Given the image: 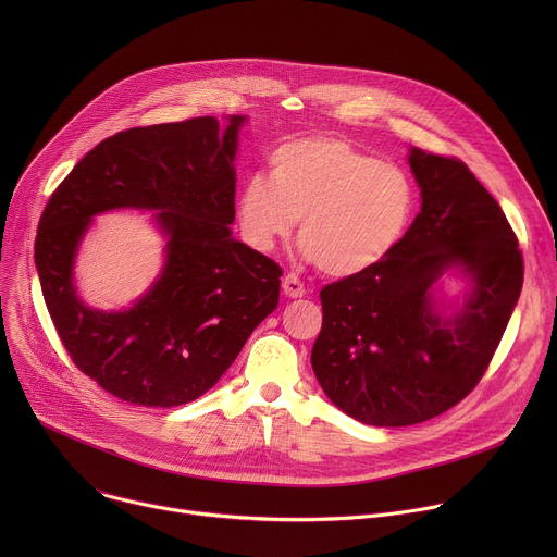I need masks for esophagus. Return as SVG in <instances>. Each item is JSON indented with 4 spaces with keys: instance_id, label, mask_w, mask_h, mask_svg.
I'll use <instances>...</instances> for the list:
<instances>
[{
    "instance_id": "34e87169",
    "label": "esophagus",
    "mask_w": 557,
    "mask_h": 557,
    "mask_svg": "<svg viewBox=\"0 0 557 557\" xmlns=\"http://www.w3.org/2000/svg\"><path fill=\"white\" fill-rule=\"evenodd\" d=\"M282 290H284V295H286V297H290V299H297V297H301V295L306 293L304 284H301V282H299V277H297V275H293V273L284 275V280H282Z\"/></svg>"
}]
</instances>
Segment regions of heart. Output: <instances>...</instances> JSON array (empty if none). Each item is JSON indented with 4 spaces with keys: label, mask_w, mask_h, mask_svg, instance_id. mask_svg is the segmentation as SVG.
Returning <instances> with one entry per match:
<instances>
[{
    "label": "heart",
    "mask_w": 557,
    "mask_h": 557,
    "mask_svg": "<svg viewBox=\"0 0 557 557\" xmlns=\"http://www.w3.org/2000/svg\"><path fill=\"white\" fill-rule=\"evenodd\" d=\"M417 211L410 176L339 136H301L269 156V178L251 176L235 198L245 243L273 251L299 220V256L326 275L357 277L406 237Z\"/></svg>",
    "instance_id": "b5f03b06"
}]
</instances>
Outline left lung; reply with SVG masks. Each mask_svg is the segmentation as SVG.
<instances>
[{
    "label": "left lung",
    "instance_id": "left-lung-1",
    "mask_svg": "<svg viewBox=\"0 0 557 557\" xmlns=\"http://www.w3.org/2000/svg\"><path fill=\"white\" fill-rule=\"evenodd\" d=\"M421 213L372 271L329 284L310 363L324 394L374 428L434 419L485 374L522 290V256L494 196L456 158L410 147ZM445 276L463 290L447 298Z\"/></svg>",
    "mask_w": 557,
    "mask_h": 557
}]
</instances>
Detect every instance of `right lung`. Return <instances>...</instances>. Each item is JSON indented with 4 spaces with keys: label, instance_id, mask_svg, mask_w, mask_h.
<instances>
[{
    "label": "right lung",
    "instance_id": "obj_1",
    "mask_svg": "<svg viewBox=\"0 0 557 557\" xmlns=\"http://www.w3.org/2000/svg\"><path fill=\"white\" fill-rule=\"evenodd\" d=\"M247 116L134 127L88 151L50 196L35 267L52 324L76 368L121 401H196L275 310L282 269L235 240V153ZM151 210L162 273L127 309L86 305L75 256L94 218Z\"/></svg>",
    "mask_w": 557,
    "mask_h": 557
}]
</instances>
